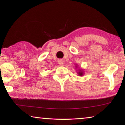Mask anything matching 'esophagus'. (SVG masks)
<instances>
[{"mask_svg":"<svg viewBox=\"0 0 125 125\" xmlns=\"http://www.w3.org/2000/svg\"><path fill=\"white\" fill-rule=\"evenodd\" d=\"M58 62L59 64H60V65H63V64H64V62H63V61L62 60H59Z\"/></svg>","mask_w":125,"mask_h":125,"instance_id":"obj_1","label":"esophagus"}]
</instances>
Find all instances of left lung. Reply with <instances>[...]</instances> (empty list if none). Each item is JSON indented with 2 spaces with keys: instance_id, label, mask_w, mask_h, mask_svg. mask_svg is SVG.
<instances>
[{
  "instance_id": "left-lung-1",
  "label": "left lung",
  "mask_w": 125,
  "mask_h": 125,
  "mask_svg": "<svg viewBox=\"0 0 125 125\" xmlns=\"http://www.w3.org/2000/svg\"><path fill=\"white\" fill-rule=\"evenodd\" d=\"M75 68H77V74H78V75L79 76H82V75H84V72L83 71V70H82V69H81L80 68H79V69H77V68H78V65H76L75 66Z\"/></svg>"
}]
</instances>
